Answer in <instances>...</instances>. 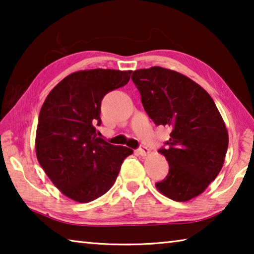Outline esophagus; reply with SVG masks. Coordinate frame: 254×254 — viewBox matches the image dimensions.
I'll list each match as a JSON object with an SVG mask.
<instances>
[{"instance_id":"1","label":"esophagus","mask_w":254,"mask_h":254,"mask_svg":"<svg viewBox=\"0 0 254 254\" xmlns=\"http://www.w3.org/2000/svg\"><path fill=\"white\" fill-rule=\"evenodd\" d=\"M136 152L140 154V156H147V154H149L150 150L148 147H145V145H140L139 149L136 150Z\"/></svg>"}]
</instances>
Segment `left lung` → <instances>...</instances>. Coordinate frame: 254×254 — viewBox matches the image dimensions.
<instances>
[{"instance_id":"8db88e82","label":"left lung","mask_w":254,"mask_h":254,"mask_svg":"<svg viewBox=\"0 0 254 254\" xmlns=\"http://www.w3.org/2000/svg\"><path fill=\"white\" fill-rule=\"evenodd\" d=\"M131 78L149 118L171 128L170 139L159 149L169 173L157 188L176 201L194 198L220 174L229 145L213 98L190 78L166 68L135 70Z\"/></svg>"}]
</instances>
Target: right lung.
<instances>
[{
	"label": "right lung",
	"instance_id": "obj_1",
	"mask_svg": "<svg viewBox=\"0 0 254 254\" xmlns=\"http://www.w3.org/2000/svg\"><path fill=\"white\" fill-rule=\"evenodd\" d=\"M131 71L91 69L64 78L42 105L36 153L42 169L64 195L88 203L104 195L133 150L97 135L101 103L107 93L127 85Z\"/></svg>",
	"mask_w": 254,
	"mask_h": 254
}]
</instances>
